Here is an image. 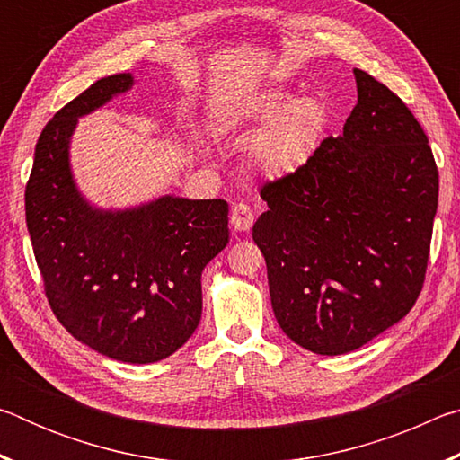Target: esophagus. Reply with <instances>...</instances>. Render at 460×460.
I'll return each mask as SVG.
<instances>
[{
	"label": "esophagus",
	"mask_w": 460,
	"mask_h": 460,
	"mask_svg": "<svg viewBox=\"0 0 460 460\" xmlns=\"http://www.w3.org/2000/svg\"><path fill=\"white\" fill-rule=\"evenodd\" d=\"M231 225L235 231H249L253 225V211L245 202H237L231 208Z\"/></svg>",
	"instance_id": "esophagus-1"
}]
</instances>
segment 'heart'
Returning a JSON list of instances; mask_svg holds the SVG:
<instances>
[{
	"mask_svg": "<svg viewBox=\"0 0 460 460\" xmlns=\"http://www.w3.org/2000/svg\"><path fill=\"white\" fill-rule=\"evenodd\" d=\"M329 128V107L318 97H296L288 89H268L223 107L215 119L221 136L255 137L252 166L270 178H292L316 158ZM202 150V147H200Z\"/></svg>",
	"mask_w": 460,
	"mask_h": 460,
	"instance_id": "1",
	"label": "heart"
}]
</instances>
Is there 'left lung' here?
Listing matches in <instances>:
<instances>
[{
    "label": "left lung",
    "instance_id": "left-lung-1",
    "mask_svg": "<svg viewBox=\"0 0 460 460\" xmlns=\"http://www.w3.org/2000/svg\"><path fill=\"white\" fill-rule=\"evenodd\" d=\"M353 75L342 134L305 172L263 186L253 225L279 329L316 355L355 351L410 313L438 207L424 129L385 84Z\"/></svg>",
    "mask_w": 460,
    "mask_h": 460
}]
</instances>
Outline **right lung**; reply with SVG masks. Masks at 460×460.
I'll use <instances>...</instances> for the list:
<instances>
[{"label": "right lung", "instance_id": "add662e5", "mask_svg": "<svg viewBox=\"0 0 460 460\" xmlns=\"http://www.w3.org/2000/svg\"><path fill=\"white\" fill-rule=\"evenodd\" d=\"M105 76L65 105L38 137L26 223L52 313L76 341L123 363H154L192 337L202 270L229 243L221 199L176 194L101 208L76 186L71 139L81 118L134 87Z\"/></svg>", "mask_w": 460, "mask_h": 460}]
</instances>
